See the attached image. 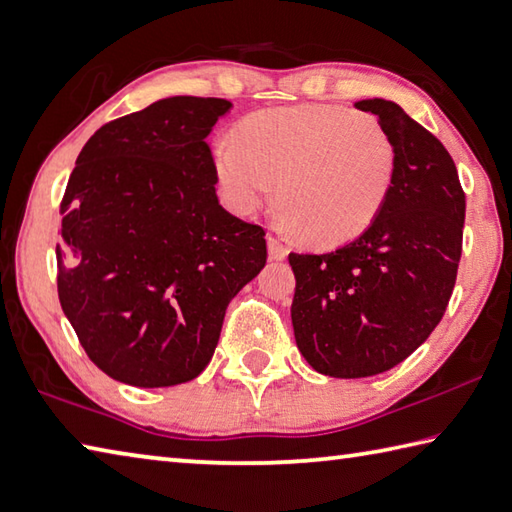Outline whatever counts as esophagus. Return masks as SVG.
<instances>
[{"label": "esophagus", "instance_id": "obj_1", "mask_svg": "<svg viewBox=\"0 0 512 512\" xmlns=\"http://www.w3.org/2000/svg\"><path fill=\"white\" fill-rule=\"evenodd\" d=\"M267 252L272 260H285L287 258V247L278 243L274 236H267Z\"/></svg>", "mask_w": 512, "mask_h": 512}]
</instances>
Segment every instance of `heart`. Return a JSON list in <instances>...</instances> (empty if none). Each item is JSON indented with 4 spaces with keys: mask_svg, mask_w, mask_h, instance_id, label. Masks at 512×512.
Listing matches in <instances>:
<instances>
[{
    "mask_svg": "<svg viewBox=\"0 0 512 512\" xmlns=\"http://www.w3.org/2000/svg\"><path fill=\"white\" fill-rule=\"evenodd\" d=\"M220 196L252 216L274 194L278 223L321 247L359 238L388 200L397 149L368 113L334 104L274 106L247 115L234 138L211 142Z\"/></svg>",
    "mask_w": 512,
    "mask_h": 512,
    "instance_id": "obj_1",
    "label": "heart"
}]
</instances>
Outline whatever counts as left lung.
<instances>
[{
	"label": "left lung",
	"mask_w": 512,
	"mask_h": 512,
	"mask_svg": "<svg viewBox=\"0 0 512 512\" xmlns=\"http://www.w3.org/2000/svg\"><path fill=\"white\" fill-rule=\"evenodd\" d=\"M374 113L397 149L388 200L363 234L327 254H289L292 325L316 372L361 379L399 365L439 325L457 281L466 196L446 147L397 102Z\"/></svg>",
	"instance_id": "obj_1"
}]
</instances>
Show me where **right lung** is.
<instances>
[{
  "mask_svg": "<svg viewBox=\"0 0 512 512\" xmlns=\"http://www.w3.org/2000/svg\"><path fill=\"white\" fill-rule=\"evenodd\" d=\"M173 95L93 133L62 200L57 294L84 352L136 388L207 368L231 298L265 267V231L216 196L207 136L231 111Z\"/></svg>",
  "mask_w": 512,
  "mask_h": 512,
  "instance_id": "1",
  "label": "right lung"
}]
</instances>
